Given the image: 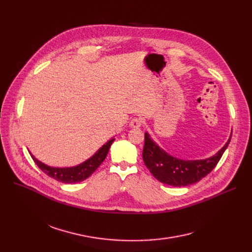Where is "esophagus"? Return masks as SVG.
<instances>
[{
	"label": "esophagus",
	"mask_w": 252,
	"mask_h": 252,
	"mask_svg": "<svg viewBox=\"0 0 252 252\" xmlns=\"http://www.w3.org/2000/svg\"><path fill=\"white\" fill-rule=\"evenodd\" d=\"M141 126H142V119L139 117L133 118L129 123V126L133 128H139V127H141Z\"/></svg>",
	"instance_id": "1"
}]
</instances>
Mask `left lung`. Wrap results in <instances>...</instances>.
<instances>
[{
    "label": "left lung",
    "mask_w": 252,
    "mask_h": 252,
    "mask_svg": "<svg viewBox=\"0 0 252 252\" xmlns=\"http://www.w3.org/2000/svg\"><path fill=\"white\" fill-rule=\"evenodd\" d=\"M227 143L215 155L204 159L185 160L167 153L153 141L149 133H145L143 160L153 177L171 187H186L199 182L213 170L230 144Z\"/></svg>",
    "instance_id": "1"
}]
</instances>
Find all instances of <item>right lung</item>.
I'll return each mask as SVG.
<instances>
[{
    "label": "right lung",
    "instance_id": "add662e5",
    "mask_svg": "<svg viewBox=\"0 0 252 252\" xmlns=\"http://www.w3.org/2000/svg\"><path fill=\"white\" fill-rule=\"evenodd\" d=\"M114 140L115 139H111L107 143L104 144L94 155L90 157L86 161L82 162L81 164H77L70 167L50 166L36 159L31 151H30V154L33 159V161L35 162V164L41 168L47 176L65 184H74V183L82 182L88 179L100 166V164L104 161L106 156H107L109 148Z\"/></svg>",
    "mask_w": 252,
    "mask_h": 252
}]
</instances>
